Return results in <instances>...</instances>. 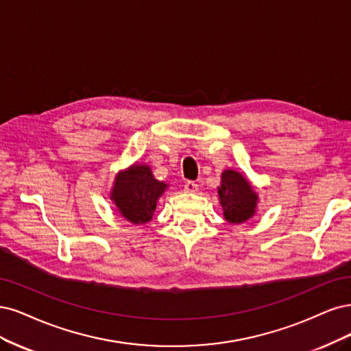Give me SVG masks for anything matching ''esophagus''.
<instances>
[{
  "instance_id": "esophagus-1",
  "label": "esophagus",
  "mask_w": 351,
  "mask_h": 351,
  "mask_svg": "<svg viewBox=\"0 0 351 351\" xmlns=\"http://www.w3.org/2000/svg\"><path fill=\"white\" fill-rule=\"evenodd\" d=\"M184 188H185V192H188V194H194V192L198 191V185L194 182V180H186Z\"/></svg>"
}]
</instances>
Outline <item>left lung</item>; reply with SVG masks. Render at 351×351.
I'll use <instances>...</instances> for the list:
<instances>
[{"label":"left lung","mask_w":351,"mask_h":351,"mask_svg":"<svg viewBox=\"0 0 351 351\" xmlns=\"http://www.w3.org/2000/svg\"><path fill=\"white\" fill-rule=\"evenodd\" d=\"M219 198L223 216L229 223L239 224L250 220L258 204V194L242 173L228 169L221 173Z\"/></svg>","instance_id":"8db88e82"}]
</instances>
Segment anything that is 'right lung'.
Returning a JSON list of instances; mask_svg holds the SVG:
<instances>
[{
	"label": "right lung",
	"mask_w": 351,
	"mask_h": 351,
	"mask_svg": "<svg viewBox=\"0 0 351 351\" xmlns=\"http://www.w3.org/2000/svg\"><path fill=\"white\" fill-rule=\"evenodd\" d=\"M167 184L157 180L149 165L135 163L117 175L110 199L123 219L132 224L150 221L157 199L166 191Z\"/></svg>",
	"instance_id": "add662e5"
}]
</instances>
